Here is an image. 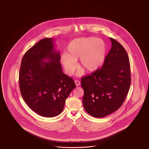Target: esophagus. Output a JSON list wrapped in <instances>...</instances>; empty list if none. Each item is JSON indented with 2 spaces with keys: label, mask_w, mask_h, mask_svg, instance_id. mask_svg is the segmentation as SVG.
<instances>
[{
  "label": "esophagus",
  "mask_w": 149,
  "mask_h": 149,
  "mask_svg": "<svg viewBox=\"0 0 149 149\" xmlns=\"http://www.w3.org/2000/svg\"><path fill=\"white\" fill-rule=\"evenodd\" d=\"M75 84H76L77 86L80 85V81L79 80H75Z\"/></svg>",
  "instance_id": "34e87169"
}]
</instances>
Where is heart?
<instances>
[{"instance_id":"b5f03b06","label":"heart","mask_w":149,"mask_h":149,"mask_svg":"<svg viewBox=\"0 0 149 149\" xmlns=\"http://www.w3.org/2000/svg\"><path fill=\"white\" fill-rule=\"evenodd\" d=\"M106 55V45L103 40L93 37L78 38L68 45L66 54L61 56V62L66 72L71 75L77 68L78 59L80 58V65L86 71L93 72L102 66ZM82 73V70H80L78 75Z\"/></svg>"}]
</instances>
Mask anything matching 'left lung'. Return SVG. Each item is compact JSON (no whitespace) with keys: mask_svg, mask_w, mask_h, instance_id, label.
<instances>
[{"mask_svg":"<svg viewBox=\"0 0 149 149\" xmlns=\"http://www.w3.org/2000/svg\"><path fill=\"white\" fill-rule=\"evenodd\" d=\"M111 49L101 68L81 78L85 111L96 118L113 113L122 105L131 84V70L126 51L109 38Z\"/></svg>","mask_w":149,"mask_h":149,"instance_id":"left-lung-1","label":"left lung"}]
</instances>
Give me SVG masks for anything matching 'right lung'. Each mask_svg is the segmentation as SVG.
I'll list each match as a JSON object with an SVG mask.
<instances>
[{
	"label": "right lung",
	"instance_id": "add662e5",
	"mask_svg": "<svg viewBox=\"0 0 149 149\" xmlns=\"http://www.w3.org/2000/svg\"><path fill=\"white\" fill-rule=\"evenodd\" d=\"M52 38H45L30 48L22 59L19 73L24 102L36 113L46 117L62 112L66 99L76 87L74 80L63 73L60 54Z\"/></svg>",
	"mask_w": 149,
	"mask_h": 149
}]
</instances>
